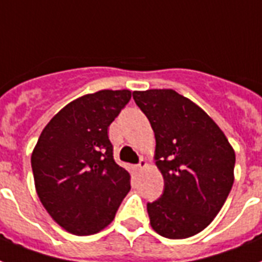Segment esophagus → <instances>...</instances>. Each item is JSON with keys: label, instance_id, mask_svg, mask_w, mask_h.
<instances>
[{"label": "esophagus", "instance_id": "esophagus-1", "mask_svg": "<svg viewBox=\"0 0 262 262\" xmlns=\"http://www.w3.org/2000/svg\"><path fill=\"white\" fill-rule=\"evenodd\" d=\"M146 165H148V164H146V161L144 160V159H141V160H140V163L137 164V167L140 168V169H142V168H145Z\"/></svg>", "mask_w": 262, "mask_h": 262}]
</instances>
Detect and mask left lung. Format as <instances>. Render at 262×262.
Segmentation results:
<instances>
[{"label":"left lung","instance_id":"left-lung-1","mask_svg":"<svg viewBox=\"0 0 262 262\" xmlns=\"http://www.w3.org/2000/svg\"><path fill=\"white\" fill-rule=\"evenodd\" d=\"M155 132V160L164 191L148 203L157 234L183 239L201 233L222 208L234 183L235 153L207 113L175 90L133 91Z\"/></svg>","mask_w":262,"mask_h":262}]
</instances>
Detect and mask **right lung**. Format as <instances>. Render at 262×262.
I'll use <instances>...</instances> for the list:
<instances>
[{"mask_svg":"<svg viewBox=\"0 0 262 262\" xmlns=\"http://www.w3.org/2000/svg\"><path fill=\"white\" fill-rule=\"evenodd\" d=\"M130 98L129 90L83 95L57 113L37 140L31 157L36 192L69 233L105 229L130 190V175L114 161L107 136Z\"/></svg>","mask_w":262,"mask_h":262,"instance_id":"right-lung-1","label":"right lung"}]
</instances>
